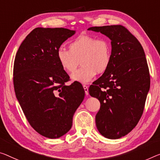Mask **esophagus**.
<instances>
[{
	"label": "esophagus",
	"mask_w": 160,
	"mask_h": 160,
	"mask_svg": "<svg viewBox=\"0 0 160 160\" xmlns=\"http://www.w3.org/2000/svg\"><path fill=\"white\" fill-rule=\"evenodd\" d=\"M83 89H84V91H85V94L88 95V86L83 85Z\"/></svg>",
	"instance_id": "1"
}]
</instances>
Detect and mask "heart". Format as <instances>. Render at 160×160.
<instances>
[{
  "label": "heart",
  "mask_w": 160,
  "mask_h": 160,
  "mask_svg": "<svg viewBox=\"0 0 160 160\" xmlns=\"http://www.w3.org/2000/svg\"><path fill=\"white\" fill-rule=\"evenodd\" d=\"M68 51L58 49L56 58L62 69L68 73L75 72L79 64L82 66L72 75V79L88 83L97 73L108 69L112 61V44L105 37L80 35L68 43Z\"/></svg>",
  "instance_id": "obj_1"
}]
</instances>
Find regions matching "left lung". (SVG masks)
Masks as SVG:
<instances>
[{"instance_id": "left-lung-1", "label": "left lung", "mask_w": 160, "mask_h": 160, "mask_svg": "<svg viewBox=\"0 0 160 160\" xmlns=\"http://www.w3.org/2000/svg\"><path fill=\"white\" fill-rule=\"evenodd\" d=\"M88 30L100 32L112 41L109 67L88 88L101 104L96 125L107 138H121L136 127L143 114L150 87L145 53L137 38L122 25Z\"/></svg>"}]
</instances>
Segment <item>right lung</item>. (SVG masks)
<instances>
[{
	"mask_svg": "<svg viewBox=\"0 0 160 160\" xmlns=\"http://www.w3.org/2000/svg\"><path fill=\"white\" fill-rule=\"evenodd\" d=\"M74 33L63 28H36L24 39L15 57L17 99L31 126L47 138H58L69 131L84 98L79 82L66 85L69 76L56 58L61 44Z\"/></svg>",
	"mask_w": 160,
	"mask_h": 160,
	"instance_id": "right-lung-1",
	"label": "right lung"
}]
</instances>
